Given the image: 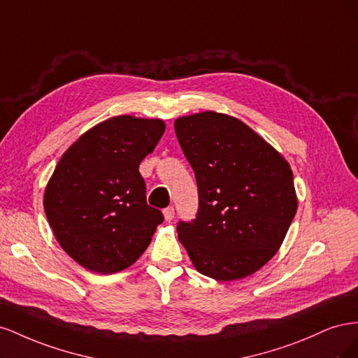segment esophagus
<instances>
[{"mask_svg": "<svg viewBox=\"0 0 358 358\" xmlns=\"http://www.w3.org/2000/svg\"><path fill=\"white\" fill-rule=\"evenodd\" d=\"M162 213H164L166 221L170 222L173 218H175V208H173V206H169V208H166L164 210H162Z\"/></svg>", "mask_w": 358, "mask_h": 358, "instance_id": "1", "label": "esophagus"}]
</instances>
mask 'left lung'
<instances>
[{
    "label": "left lung",
    "mask_w": 358,
    "mask_h": 358,
    "mask_svg": "<svg viewBox=\"0 0 358 358\" xmlns=\"http://www.w3.org/2000/svg\"><path fill=\"white\" fill-rule=\"evenodd\" d=\"M175 131L199 188L196 218L176 227L194 267L216 280L255 273L276 254L294 220L289 164L229 115L183 116Z\"/></svg>",
    "instance_id": "left-lung-1"
}]
</instances>
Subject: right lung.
I'll return each mask as SVG.
<instances>
[{
  "mask_svg": "<svg viewBox=\"0 0 358 358\" xmlns=\"http://www.w3.org/2000/svg\"><path fill=\"white\" fill-rule=\"evenodd\" d=\"M166 125L161 119L116 116L74 142L45 191V212L61 248L96 273L136 263L164 221L146 201L140 175Z\"/></svg>",
  "mask_w": 358,
  "mask_h": 358,
  "instance_id": "1",
  "label": "right lung"
}]
</instances>
